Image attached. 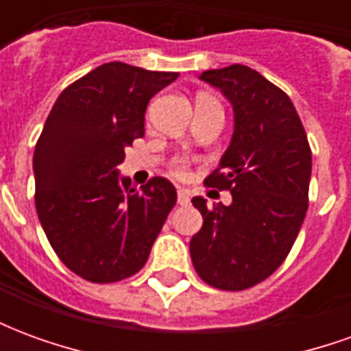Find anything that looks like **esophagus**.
<instances>
[{
  "mask_svg": "<svg viewBox=\"0 0 351 351\" xmlns=\"http://www.w3.org/2000/svg\"><path fill=\"white\" fill-rule=\"evenodd\" d=\"M178 203H180V205H188V203H190V191L180 188V190H178Z\"/></svg>",
  "mask_w": 351,
  "mask_h": 351,
  "instance_id": "34e87169",
  "label": "esophagus"
}]
</instances>
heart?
<instances>
[{"label": "heart", "mask_w": 351, "mask_h": 351, "mask_svg": "<svg viewBox=\"0 0 351 351\" xmlns=\"http://www.w3.org/2000/svg\"><path fill=\"white\" fill-rule=\"evenodd\" d=\"M201 97H208V95H201ZM173 169H175V175L180 176V178H184V176L188 175V165H186V161L184 160H176Z\"/></svg>", "instance_id": "obj_1"}]
</instances>
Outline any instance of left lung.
Returning a JSON list of instances; mask_svg holds the SVG:
<instances>
[{"label": "left lung", "mask_w": 351, "mask_h": 351, "mask_svg": "<svg viewBox=\"0 0 351 351\" xmlns=\"http://www.w3.org/2000/svg\"><path fill=\"white\" fill-rule=\"evenodd\" d=\"M199 79L233 105V137L205 180L233 201L208 208L191 199L203 228L190 256L208 286L241 291L269 278L291 250L308 208L312 152L291 99L258 71L235 64Z\"/></svg>", "instance_id": "1"}]
</instances>
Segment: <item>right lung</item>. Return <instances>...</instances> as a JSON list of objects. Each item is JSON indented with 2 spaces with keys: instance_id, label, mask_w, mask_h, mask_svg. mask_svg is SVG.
Wrapping results in <instances>:
<instances>
[{
  "instance_id": "1",
  "label": "right lung",
  "mask_w": 351,
  "mask_h": 351,
  "mask_svg": "<svg viewBox=\"0 0 351 351\" xmlns=\"http://www.w3.org/2000/svg\"><path fill=\"white\" fill-rule=\"evenodd\" d=\"M178 73L110 62L60 93L34 154L35 208L58 258L110 284L145 267L176 190L154 176L137 191L118 165L145 135L148 101Z\"/></svg>"
}]
</instances>
